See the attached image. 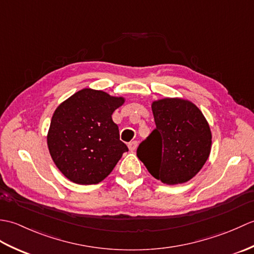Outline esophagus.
<instances>
[{
	"mask_svg": "<svg viewBox=\"0 0 254 254\" xmlns=\"http://www.w3.org/2000/svg\"><path fill=\"white\" fill-rule=\"evenodd\" d=\"M128 149L131 150V152H134V150L136 149V147H137V142L136 141H133V142H130L128 143Z\"/></svg>",
	"mask_w": 254,
	"mask_h": 254,
	"instance_id": "obj_1",
	"label": "esophagus"
}]
</instances>
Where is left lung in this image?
<instances>
[{"mask_svg": "<svg viewBox=\"0 0 254 254\" xmlns=\"http://www.w3.org/2000/svg\"><path fill=\"white\" fill-rule=\"evenodd\" d=\"M156 128L139 144L136 155L155 179L168 186L191 180L212 148V133L202 111L190 100L153 101Z\"/></svg>", "mask_w": 254, "mask_h": 254, "instance_id": "obj_1", "label": "left lung"}]
</instances>
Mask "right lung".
Instances as JSON below:
<instances>
[{"instance_id": "1", "label": "right lung", "mask_w": 254, "mask_h": 254, "mask_svg": "<svg viewBox=\"0 0 254 254\" xmlns=\"http://www.w3.org/2000/svg\"><path fill=\"white\" fill-rule=\"evenodd\" d=\"M124 101V97L84 88L58 106L47 143L58 169L69 181L97 185L127 152L111 117Z\"/></svg>"}]
</instances>
